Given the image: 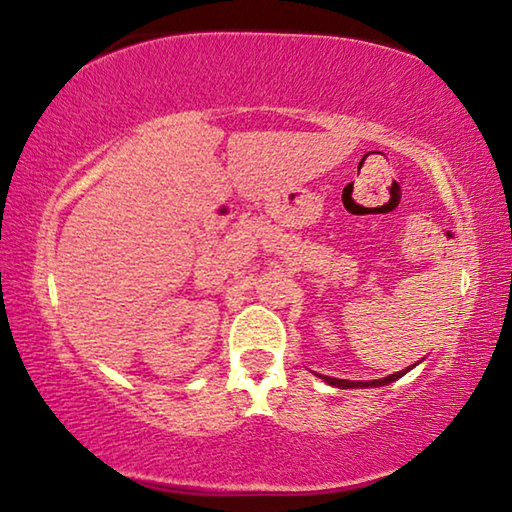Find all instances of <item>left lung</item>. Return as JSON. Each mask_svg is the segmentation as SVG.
Returning <instances> with one entry per match:
<instances>
[{"instance_id": "left-lung-1", "label": "left lung", "mask_w": 512, "mask_h": 512, "mask_svg": "<svg viewBox=\"0 0 512 512\" xmlns=\"http://www.w3.org/2000/svg\"><path fill=\"white\" fill-rule=\"evenodd\" d=\"M418 363H421V361H418ZM418 363L409 365L407 370L393 372V375H388V377H381V379H372V381H349V379H335V377H324V375H317V377H322V379H324L326 384H329V386H338V388H379V386H388V384H393V381H398L400 377L407 375L409 370H414Z\"/></svg>"}]
</instances>
